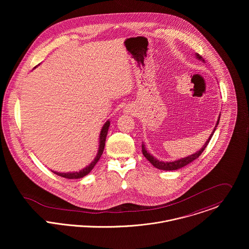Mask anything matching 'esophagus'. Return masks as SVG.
Returning <instances> with one entry per match:
<instances>
[{
	"label": "esophagus",
	"mask_w": 249,
	"mask_h": 249,
	"mask_svg": "<svg viewBox=\"0 0 249 249\" xmlns=\"http://www.w3.org/2000/svg\"><path fill=\"white\" fill-rule=\"evenodd\" d=\"M133 110H132V108L131 107H127L125 108V112L126 113H130V112H132Z\"/></svg>",
	"instance_id": "34e87169"
}]
</instances>
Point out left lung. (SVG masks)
Listing matches in <instances>:
<instances>
[{
  "mask_svg": "<svg viewBox=\"0 0 249 249\" xmlns=\"http://www.w3.org/2000/svg\"><path fill=\"white\" fill-rule=\"evenodd\" d=\"M196 57H197L199 60L204 61V60L202 59V57H201L199 54H197V53H196ZM219 118H220V115L218 116V119H217V121H216V124H215V126H214V128H213L212 134L210 135L209 139L203 144V146L201 147V149L198 150V151H196V153L190 155V156H187V157L178 159V160L173 161V162H163V161H159V160H157L156 158H154L152 155H150V153H148V152L146 151V149H145L143 143H142V154H143V156L152 164V166H154L155 168H157V169H159V170H163V171H177L178 169H181V168L185 167L186 165L190 164L191 162H193L194 160H196V158H198V157L200 156V154L203 152V150L205 149V147L207 146V144L209 143L211 138H212V136H213V132H214V130H215V128H216V126H217V124H218Z\"/></svg>",
  "mask_w": 249,
  "mask_h": 249,
  "instance_id": "left-lung-1",
  "label": "left lung"
}]
</instances>
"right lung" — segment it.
<instances>
[{"label": "right lung", "instance_id": "1", "mask_svg": "<svg viewBox=\"0 0 249 249\" xmlns=\"http://www.w3.org/2000/svg\"><path fill=\"white\" fill-rule=\"evenodd\" d=\"M110 125V122L107 121V123L104 124L101 134H100V145H99V150H98V154L95 157L94 161H92V163L87 166L86 168L82 169L79 172H72V173H57V172H53L52 171L53 174L61 177V178H68V179H78V178H84L85 176H87L95 167V165L98 163V161L100 160L104 149H105V145H106V140H107V132H108V128Z\"/></svg>", "mask_w": 249, "mask_h": 249}]
</instances>
